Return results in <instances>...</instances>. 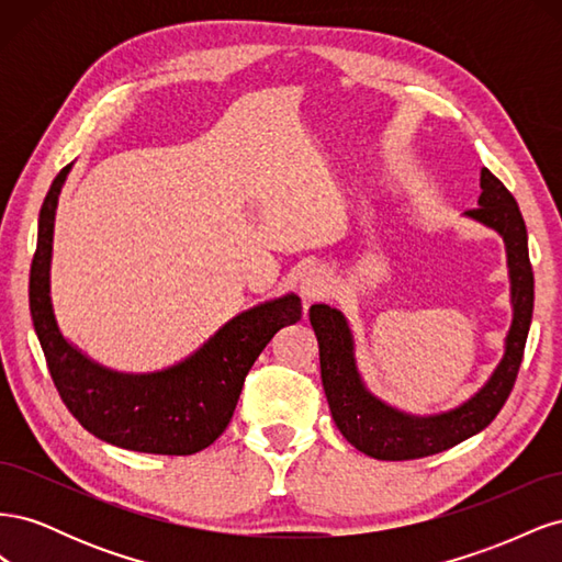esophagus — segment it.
Masks as SVG:
<instances>
[{
	"label": "esophagus",
	"mask_w": 562,
	"mask_h": 562,
	"mask_svg": "<svg viewBox=\"0 0 562 562\" xmlns=\"http://www.w3.org/2000/svg\"><path fill=\"white\" fill-rule=\"evenodd\" d=\"M300 295L304 302H314V300H321L326 297V293L330 291V277L328 271L323 267H310L302 271L300 277Z\"/></svg>",
	"instance_id": "1"
}]
</instances>
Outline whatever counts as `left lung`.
I'll use <instances>...</instances> for the list:
<instances>
[{
    "label": "left lung",
    "mask_w": 562,
    "mask_h": 562,
    "mask_svg": "<svg viewBox=\"0 0 562 562\" xmlns=\"http://www.w3.org/2000/svg\"><path fill=\"white\" fill-rule=\"evenodd\" d=\"M479 209L464 215L495 229L506 246L512 279V328L504 339V356L490 380L462 405L438 415H411L370 394L356 366L349 321L328 304H312L310 321L318 339L321 380L337 429L368 457L403 462L443 452L483 431L512 394L532 323L535 274L527 252V229L514 194L487 168L481 171Z\"/></svg>",
    "instance_id": "left-lung-1"
}]
</instances>
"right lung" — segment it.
<instances>
[{
    "label": "right lung",
    "instance_id": "right-lung-1",
    "mask_svg": "<svg viewBox=\"0 0 562 562\" xmlns=\"http://www.w3.org/2000/svg\"><path fill=\"white\" fill-rule=\"evenodd\" d=\"M72 164L42 203L37 250L30 267V314L63 403L95 438L149 454H194L227 429L255 359L283 326L297 323L295 293L229 318L184 361L155 372H119L89 359L67 339L50 302V255L58 196Z\"/></svg>",
    "mask_w": 562,
    "mask_h": 562
}]
</instances>
